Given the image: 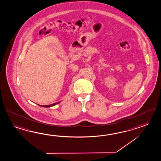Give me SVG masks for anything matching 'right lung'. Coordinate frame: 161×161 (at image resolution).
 I'll list each match as a JSON object with an SVG mask.
<instances>
[{
    "mask_svg": "<svg viewBox=\"0 0 161 161\" xmlns=\"http://www.w3.org/2000/svg\"><path fill=\"white\" fill-rule=\"evenodd\" d=\"M60 102H57V103H55L54 104H50V105H46V106H43V105H40V106H42V107H52V106H54L55 105H56V104H57L59 103Z\"/></svg>",
    "mask_w": 161,
    "mask_h": 161,
    "instance_id": "right-lung-1",
    "label": "right lung"
}]
</instances>
